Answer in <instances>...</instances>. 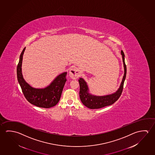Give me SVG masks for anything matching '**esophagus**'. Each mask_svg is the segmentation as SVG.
Here are the masks:
<instances>
[{"mask_svg": "<svg viewBox=\"0 0 155 155\" xmlns=\"http://www.w3.org/2000/svg\"><path fill=\"white\" fill-rule=\"evenodd\" d=\"M69 75L72 79H76L80 76V72L78 68L76 67H72L69 72Z\"/></svg>", "mask_w": 155, "mask_h": 155, "instance_id": "esophagus-1", "label": "esophagus"}]
</instances>
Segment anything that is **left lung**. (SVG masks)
<instances>
[{
	"label": "left lung",
	"mask_w": 155,
	"mask_h": 155,
	"mask_svg": "<svg viewBox=\"0 0 155 155\" xmlns=\"http://www.w3.org/2000/svg\"><path fill=\"white\" fill-rule=\"evenodd\" d=\"M122 58L124 68V74L122 79V83L119 89L114 94L104 96H94L89 93V89L86 83L83 78L78 79L80 89H79V97L82 103L85 107H87L91 109H100L107 106L114 104L116 102L122 94L123 90L124 83L127 75V66L125 63L124 53L123 51H121Z\"/></svg>",
	"instance_id": "left-lung-1"
}]
</instances>
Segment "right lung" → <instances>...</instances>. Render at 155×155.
Listing matches in <instances>:
<instances>
[{
  "label": "right lung",
  "instance_id": "obj_1",
  "mask_svg": "<svg viewBox=\"0 0 155 155\" xmlns=\"http://www.w3.org/2000/svg\"><path fill=\"white\" fill-rule=\"evenodd\" d=\"M25 49V48L21 53L17 68V79L24 96L28 102L36 107L50 108L55 106L61 99L64 86L66 81L67 72L59 74L49 86L44 89L32 87L25 81L21 73V64Z\"/></svg>",
  "mask_w": 155,
  "mask_h": 155
}]
</instances>
